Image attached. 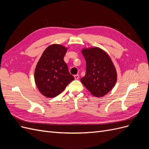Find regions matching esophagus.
<instances>
[{
    "instance_id": "34e87169",
    "label": "esophagus",
    "mask_w": 149,
    "mask_h": 149,
    "mask_svg": "<svg viewBox=\"0 0 149 149\" xmlns=\"http://www.w3.org/2000/svg\"><path fill=\"white\" fill-rule=\"evenodd\" d=\"M74 77L75 78V79H78L79 78V76L78 74H76L74 76Z\"/></svg>"
}]
</instances>
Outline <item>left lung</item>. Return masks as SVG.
<instances>
[{
	"label": "left lung",
	"mask_w": 149,
	"mask_h": 149,
	"mask_svg": "<svg viewBox=\"0 0 149 149\" xmlns=\"http://www.w3.org/2000/svg\"><path fill=\"white\" fill-rule=\"evenodd\" d=\"M86 74L81 81L93 96L100 97L109 93L117 81L115 66L108 54L98 47L83 48Z\"/></svg>",
	"instance_id": "obj_1"
}]
</instances>
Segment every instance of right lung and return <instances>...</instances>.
<instances>
[{
    "label": "right lung",
    "mask_w": 149,
    "mask_h": 149,
    "mask_svg": "<svg viewBox=\"0 0 149 149\" xmlns=\"http://www.w3.org/2000/svg\"><path fill=\"white\" fill-rule=\"evenodd\" d=\"M67 49L59 44L51 45L45 49L36 66L35 84L39 91L47 97L59 95L74 79L63 60Z\"/></svg>",
    "instance_id": "add662e5"
}]
</instances>
